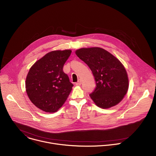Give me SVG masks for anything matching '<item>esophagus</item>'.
I'll list each match as a JSON object with an SVG mask.
<instances>
[{
  "instance_id": "34e87169",
  "label": "esophagus",
  "mask_w": 156,
  "mask_h": 156,
  "mask_svg": "<svg viewBox=\"0 0 156 156\" xmlns=\"http://www.w3.org/2000/svg\"><path fill=\"white\" fill-rule=\"evenodd\" d=\"M81 80H78V82L76 83V85H77V86H80V85H81Z\"/></svg>"
}]
</instances>
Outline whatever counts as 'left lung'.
Wrapping results in <instances>:
<instances>
[{"instance_id":"8db88e82","label":"left lung","mask_w":156,"mask_h":156,"mask_svg":"<svg viewBox=\"0 0 156 156\" xmlns=\"http://www.w3.org/2000/svg\"><path fill=\"white\" fill-rule=\"evenodd\" d=\"M76 54L88 65L94 76L96 88L90 94L94 103L102 108L119 104L128 89L127 73L122 63L100 48H82Z\"/></svg>"}]
</instances>
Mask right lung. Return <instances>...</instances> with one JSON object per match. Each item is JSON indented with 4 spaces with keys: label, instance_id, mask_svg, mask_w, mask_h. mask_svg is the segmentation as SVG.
<instances>
[{
    "label": "right lung",
    "instance_id": "obj_1",
    "mask_svg": "<svg viewBox=\"0 0 156 156\" xmlns=\"http://www.w3.org/2000/svg\"><path fill=\"white\" fill-rule=\"evenodd\" d=\"M70 50L54 51L38 60L26 79V91L34 105L46 112H55L64 104L73 84L63 71Z\"/></svg>",
    "mask_w": 156,
    "mask_h": 156
}]
</instances>
